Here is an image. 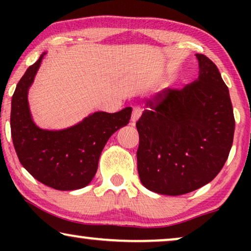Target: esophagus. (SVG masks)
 Masks as SVG:
<instances>
[{"instance_id":"1","label":"esophagus","mask_w":251,"mask_h":251,"mask_svg":"<svg viewBox=\"0 0 251 251\" xmlns=\"http://www.w3.org/2000/svg\"><path fill=\"white\" fill-rule=\"evenodd\" d=\"M140 115H142V109L139 107H133L132 108V114H131V122L132 125H135L137 122V120L140 118Z\"/></svg>"}]
</instances>
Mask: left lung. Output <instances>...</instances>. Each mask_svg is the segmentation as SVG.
Segmentation results:
<instances>
[{"mask_svg": "<svg viewBox=\"0 0 251 251\" xmlns=\"http://www.w3.org/2000/svg\"><path fill=\"white\" fill-rule=\"evenodd\" d=\"M195 56L198 80L157 92L136 123L140 181L159 194H186L210 183L233 144L235 120L228 89L207 56Z\"/></svg>", "mask_w": 251, "mask_h": 251, "instance_id": "left-lung-1", "label": "left lung"}]
</instances>
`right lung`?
<instances>
[{"mask_svg":"<svg viewBox=\"0 0 251 251\" xmlns=\"http://www.w3.org/2000/svg\"><path fill=\"white\" fill-rule=\"evenodd\" d=\"M44 54L27 68L12 96L13 146L23 167L40 183L59 191L78 190L90 184L102 149L116 130L128 125L132 108L96 112L63 130L39 128L30 115L27 95Z\"/></svg>","mask_w":251,"mask_h":251,"instance_id":"add662e5","label":"right lung"}]
</instances>
